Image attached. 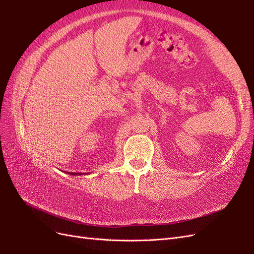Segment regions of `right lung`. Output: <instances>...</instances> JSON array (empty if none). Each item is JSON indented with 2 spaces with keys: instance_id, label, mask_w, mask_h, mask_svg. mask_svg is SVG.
I'll use <instances>...</instances> for the list:
<instances>
[{
  "instance_id": "right-lung-1",
  "label": "right lung",
  "mask_w": 254,
  "mask_h": 254,
  "mask_svg": "<svg viewBox=\"0 0 254 254\" xmlns=\"http://www.w3.org/2000/svg\"><path fill=\"white\" fill-rule=\"evenodd\" d=\"M65 173V172H64ZM66 174H68V175H72V176H81L82 175V173H70V172H66ZM86 174V173H84Z\"/></svg>"
}]
</instances>
